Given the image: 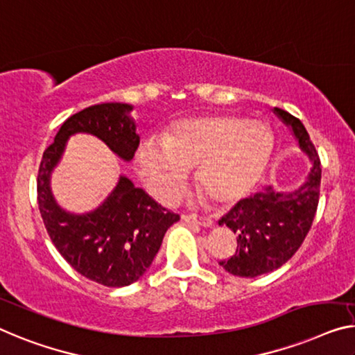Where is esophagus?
Masks as SVG:
<instances>
[{
    "instance_id": "esophagus-1",
    "label": "esophagus",
    "mask_w": 355,
    "mask_h": 355,
    "mask_svg": "<svg viewBox=\"0 0 355 355\" xmlns=\"http://www.w3.org/2000/svg\"><path fill=\"white\" fill-rule=\"evenodd\" d=\"M182 220L184 223H189V225H199V226H204V228H211L214 226V221L210 218H205V216H198V215H188V214H183L182 215Z\"/></svg>"
}]
</instances>
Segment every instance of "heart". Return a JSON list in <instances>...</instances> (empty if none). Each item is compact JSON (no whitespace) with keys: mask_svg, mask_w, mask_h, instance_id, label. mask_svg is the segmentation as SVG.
Here are the masks:
<instances>
[{"mask_svg":"<svg viewBox=\"0 0 355 355\" xmlns=\"http://www.w3.org/2000/svg\"><path fill=\"white\" fill-rule=\"evenodd\" d=\"M272 153V135L261 121L210 114L173 124L162 141L150 139L137 151V168L155 198L168 200L182 191L188 171L216 205L247 199L263 178Z\"/></svg>","mask_w":355,"mask_h":355,"instance_id":"obj_1","label":"heart"}]
</instances>
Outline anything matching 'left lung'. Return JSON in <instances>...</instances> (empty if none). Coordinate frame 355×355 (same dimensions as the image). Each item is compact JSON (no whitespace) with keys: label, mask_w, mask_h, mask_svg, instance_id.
I'll return each instance as SVG.
<instances>
[{"label":"left lung","mask_w":355,"mask_h":355,"mask_svg":"<svg viewBox=\"0 0 355 355\" xmlns=\"http://www.w3.org/2000/svg\"><path fill=\"white\" fill-rule=\"evenodd\" d=\"M274 114L292 130L300 150L311 161L304 183L293 191L264 188L241 200L218 220L220 226L237 234L236 253L220 266L232 276L257 277L282 266L303 244L313 225L320 191V159L303 123L287 111L274 108Z\"/></svg>","instance_id":"left-lung-1"}]
</instances>
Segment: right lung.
<instances>
[{
	"label": "right lung",
	"mask_w": 355,
	"mask_h": 355,
	"mask_svg": "<svg viewBox=\"0 0 355 355\" xmlns=\"http://www.w3.org/2000/svg\"><path fill=\"white\" fill-rule=\"evenodd\" d=\"M132 110L129 103L111 102L70 116L42 155L38 172V205L51 241L75 271L105 287H125L144 276L159 252L166 231L180 216L161 207L125 175L119 177L97 209L73 214L57 204L51 175L75 134L97 137L129 162L140 144Z\"/></svg>",
	"instance_id": "add662e5"
}]
</instances>
